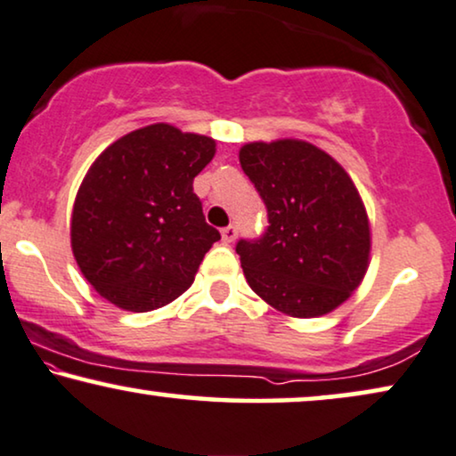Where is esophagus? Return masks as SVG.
<instances>
[{
	"label": "esophagus",
	"instance_id": "34e87169",
	"mask_svg": "<svg viewBox=\"0 0 456 456\" xmlns=\"http://www.w3.org/2000/svg\"><path fill=\"white\" fill-rule=\"evenodd\" d=\"M221 235H223L224 244H232V241L235 240V235H238V229H235V224H227V227L221 229Z\"/></svg>",
	"mask_w": 456,
	"mask_h": 456
}]
</instances>
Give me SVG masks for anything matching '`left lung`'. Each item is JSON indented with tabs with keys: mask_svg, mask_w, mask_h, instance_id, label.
Segmentation results:
<instances>
[{
	"mask_svg": "<svg viewBox=\"0 0 456 456\" xmlns=\"http://www.w3.org/2000/svg\"><path fill=\"white\" fill-rule=\"evenodd\" d=\"M240 165L266 206L269 227L240 240L241 269L265 302L291 317H321L367 273L371 233L348 173L298 139L246 143Z\"/></svg>",
	"mask_w": 456,
	"mask_h": 456,
	"instance_id": "8db88e82",
	"label": "left lung"
}]
</instances>
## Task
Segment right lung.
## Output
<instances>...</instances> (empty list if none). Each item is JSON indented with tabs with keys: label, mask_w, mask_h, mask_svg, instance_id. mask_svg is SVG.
I'll use <instances>...</instances> for the list:
<instances>
[{
	"label": "right lung",
	"mask_w": 456,
	"mask_h": 456,
	"mask_svg": "<svg viewBox=\"0 0 456 456\" xmlns=\"http://www.w3.org/2000/svg\"><path fill=\"white\" fill-rule=\"evenodd\" d=\"M215 139L158 123L97 156L78 187L70 223L77 265L97 294L148 313L179 298L221 233L206 223L193 177Z\"/></svg>",
	"instance_id": "right-lung-1"
}]
</instances>
